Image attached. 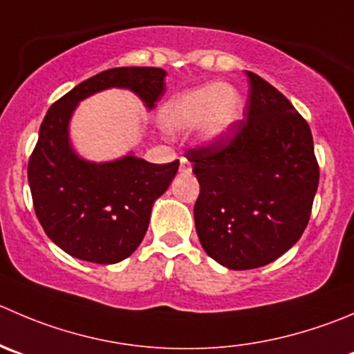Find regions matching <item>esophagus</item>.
Wrapping results in <instances>:
<instances>
[{"instance_id": "1", "label": "esophagus", "mask_w": 354, "mask_h": 354, "mask_svg": "<svg viewBox=\"0 0 354 354\" xmlns=\"http://www.w3.org/2000/svg\"><path fill=\"white\" fill-rule=\"evenodd\" d=\"M180 171H181V173H190V171H192L190 160L185 159V157H181V159H180Z\"/></svg>"}]
</instances>
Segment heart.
Instances as JSON below:
<instances>
[{
  "mask_svg": "<svg viewBox=\"0 0 354 354\" xmlns=\"http://www.w3.org/2000/svg\"><path fill=\"white\" fill-rule=\"evenodd\" d=\"M242 102L228 86L209 84L181 95L167 107L166 118L176 129H192L204 122L202 138L214 142L239 121Z\"/></svg>",
  "mask_w": 354,
  "mask_h": 354,
  "instance_id": "heart-1",
  "label": "heart"
}]
</instances>
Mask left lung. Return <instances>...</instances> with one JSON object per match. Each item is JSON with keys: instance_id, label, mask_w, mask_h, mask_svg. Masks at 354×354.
Here are the masks:
<instances>
[{"instance_id": "8db88e82", "label": "left lung", "mask_w": 354, "mask_h": 354, "mask_svg": "<svg viewBox=\"0 0 354 354\" xmlns=\"http://www.w3.org/2000/svg\"><path fill=\"white\" fill-rule=\"evenodd\" d=\"M243 115L207 147L187 152L201 194L194 207L202 247L230 270L286 254L310 221L320 169L308 122L254 72Z\"/></svg>"}]
</instances>
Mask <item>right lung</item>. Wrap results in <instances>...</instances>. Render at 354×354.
I'll use <instances>...</instances> for the list:
<instances>
[{
    "mask_svg": "<svg viewBox=\"0 0 354 354\" xmlns=\"http://www.w3.org/2000/svg\"><path fill=\"white\" fill-rule=\"evenodd\" d=\"M166 71L115 67L86 79L55 102L44 115L27 166L34 211L62 250L82 261L114 264L136 250L145 236L152 205L169 188L180 160L152 164L140 157L90 162L74 152L68 122L81 100L126 88L147 109L164 95Z\"/></svg>",
    "mask_w": 354,
    "mask_h": 354,
    "instance_id": "obj_1",
    "label": "right lung"
}]
</instances>
